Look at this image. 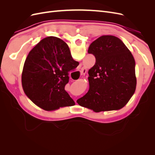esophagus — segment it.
Wrapping results in <instances>:
<instances>
[{
	"label": "esophagus",
	"mask_w": 155,
	"mask_h": 155,
	"mask_svg": "<svg viewBox=\"0 0 155 155\" xmlns=\"http://www.w3.org/2000/svg\"><path fill=\"white\" fill-rule=\"evenodd\" d=\"M80 72H81V75H85V74H86V72H87V69H86V68L82 67V68H81Z\"/></svg>",
	"instance_id": "1"
}]
</instances>
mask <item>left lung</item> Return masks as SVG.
Masks as SVG:
<instances>
[{
  "mask_svg": "<svg viewBox=\"0 0 155 155\" xmlns=\"http://www.w3.org/2000/svg\"><path fill=\"white\" fill-rule=\"evenodd\" d=\"M88 53L95 56L96 63L88 72L89 90L78 104L96 112L121 109L137 86L132 54L113 35H103L93 41Z\"/></svg>",
  "mask_w": 155,
  "mask_h": 155,
  "instance_id": "obj_1",
  "label": "left lung"
}]
</instances>
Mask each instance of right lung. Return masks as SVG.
Instances as JSON below:
<instances>
[{
  "mask_svg": "<svg viewBox=\"0 0 155 155\" xmlns=\"http://www.w3.org/2000/svg\"><path fill=\"white\" fill-rule=\"evenodd\" d=\"M79 64L67 44L58 37L42 39L28 55L22 73L26 95L41 109L52 110L75 102L64 90L68 74Z\"/></svg>",
  "mask_w": 155,
  "mask_h": 155,
  "instance_id": "right-lung-1",
  "label": "right lung"
}]
</instances>
